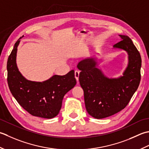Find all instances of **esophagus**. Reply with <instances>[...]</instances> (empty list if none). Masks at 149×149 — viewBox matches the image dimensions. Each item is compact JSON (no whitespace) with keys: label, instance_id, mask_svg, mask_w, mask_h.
Listing matches in <instances>:
<instances>
[{"label":"esophagus","instance_id":"esophagus-1","mask_svg":"<svg viewBox=\"0 0 149 149\" xmlns=\"http://www.w3.org/2000/svg\"><path fill=\"white\" fill-rule=\"evenodd\" d=\"M79 75H80V72L78 71H74V77L76 78V80L78 81V78H79Z\"/></svg>","mask_w":149,"mask_h":149}]
</instances>
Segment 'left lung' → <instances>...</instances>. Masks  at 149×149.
<instances>
[{"instance_id":"1","label":"left lung","mask_w":149,"mask_h":149,"mask_svg":"<svg viewBox=\"0 0 149 149\" xmlns=\"http://www.w3.org/2000/svg\"><path fill=\"white\" fill-rule=\"evenodd\" d=\"M121 40L114 45L128 53V66L122 77H106L99 68L95 58H87L78 63L81 72L80 84L84 90L86 108L91 116L102 119L125 108L136 91L141 80V58L128 36L119 35Z\"/></svg>"}]
</instances>
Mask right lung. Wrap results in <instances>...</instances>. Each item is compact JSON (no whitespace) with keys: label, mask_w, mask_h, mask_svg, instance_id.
Masks as SVG:
<instances>
[{"label":"right lung","mask_w":149,"mask_h":149,"mask_svg":"<svg viewBox=\"0 0 149 149\" xmlns=\"http://www.w3.org/2000/svg\"><path fill=\"white\" fill-rule=\"evenodd\" d=\"M19 42L20 39L15 44L7 63L8 84L12 95L33 116L47 119L55 117L62 107L63 96L77 84L74 71L72 70L63 76L54 75L42 82L26 80L17 66Z\"/></svg>","instance_id":"obj_1"}]
</instances>
